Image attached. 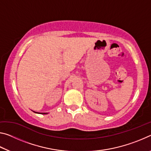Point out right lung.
Instances as JSON below:
<instances>
[{
    "label": "right lung",
    "mask_w": 151,
    "mask_h": 151,
    "mask_svg": "<svg viewBox=\"0 0 151 151\" xmlns=\"http://www.w3.org/2000/svg\"><path fill=\"white\" fill-rule=\"evenodd\" d=\"M35 112V111H34ZM35 113H38V114H48L47 112H35Z\"/></svg>",
    "instance_id": "1"
}]
</instances>
